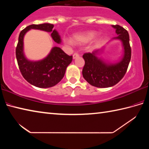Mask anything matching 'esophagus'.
Instances as JSON below:
<instances>
[{
	"instance_id": "obj_1",
	"label": "esophagus",
	"mask_w": 149,
	"mask_h": 149,
	"mask_svg": "<svg viewBox=\"0 0 149 149\" xmlns=\"http://www.w3.org/2000/svg\"><path fill=\"white\" fill-rule=\"evenodd\" d=\"M78 56H79V54L77 53V52H75V53L73 54V58H74V59L78 57Z\"/></svg>"
}]
</instances>
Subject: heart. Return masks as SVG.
<instances>
[{"label":"heart","instance_id":"1","mask_svg":"<svg viewBox=\"0 0 149 149\" xmlns=\"http://www.w3.org/2000/svg\"><path fill=\"white\" fill-rule=\"evenodd\" d=\"M95 35L96 33L95 32H88L85 33L77 34L74 36V41L77 43L86 42L94 38ZM68 42L70 44H72V41H68Z\"/></svg>","mask_w":149,"mask_h":149}]
</instances>
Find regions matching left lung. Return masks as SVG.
Wrapping results in <instances>:
<instances>
[{
    "instance_id": "obj_1",
    "label": "left lung",
    "mask_w": 149,
    "mask_h": 149,
    "mask_svg": "<svg viewBox=\"0 0 149 149\" xmlns=\"http://www.w3.org/2000/svg\"><path fill=\"white\" fill-rule=\"evenodd\" d=\"M118 35L115 39H120L124 47V55L122 60L116 64H107L96 56L98 50L92 53L87 52L83 55L85 65L82 70L83 76L93 86L104 88L114 86L124 76L129 65L132 49L127 31L119 25H113Z\"/></svg>"
}]
</instances>
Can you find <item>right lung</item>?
<instances>
[{
	"label": "right lung",
	"instance_id": "right-lung-1",
	"mask_svg": "<svg viewBox=\"0 0 149 149\" xmlns=\"http://www.w3.org/2000/svg\"><path fill=\"white\" fill-rule=\"evenodd\" d=\"M54 25L50 24H32L20 32L18 42L16 49V56L19 71L27 82L35 87L48 88L53 87L64 76L65 70L72 61V56L65 54L59 47L52 48L51 52L45 59L31 62L25 58L23 52L24 37L31 29H40L51 33V37L56 43L60 42V38Z\"/></svg>",
	"mask_w": 149,
	"mask_h": 149
}]
</instances>
